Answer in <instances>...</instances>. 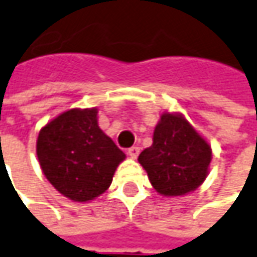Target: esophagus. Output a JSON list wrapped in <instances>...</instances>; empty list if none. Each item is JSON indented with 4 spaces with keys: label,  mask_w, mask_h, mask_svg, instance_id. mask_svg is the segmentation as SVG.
Here are the masks:
<instances>
[{
    "label": "esophagus",
    "mask_w": 257,
    "mask_h": 257,
    "mask_svg": "<svg viewBox=\"0 0 257 257\" xmlns=\"http://www.w3.org/2000/svg\"><path fill=\"white\" fill-rule=\"evenodd\" d=\"M139 152H141V149H139L138 146H132V148H129L128 149V155L132 159H136L138 158V155H139Z\"/></svg>",
    "instance_id": "1"
}]
</instances>
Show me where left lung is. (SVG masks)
<instances>
[{"mask_svg":"<svg viewBox=\"0 0 257 257\" xmlns=\"http://www.w3.org/2000/svg\"><path fill=\"white\" fill-rule=\"evenodd\" d=\"M212 152L180 114L166 112L153 132V143L139 155L153 188L167 197L184 195L201 186L208 174Z\"/></svg>","mask_w":257,"mask_h":257,"instance_id":"1","label":"left lung"}]
</instances>
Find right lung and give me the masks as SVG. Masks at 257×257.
<instances>
[{
	"instance_id": "1",
	"label": "right lung",
	"mask_w": 257,
	"mask_h": 257,
	"mask_svg": "<svg viewBox=\"0 0 257 257\" xmlns=\"http://www.w3.org/2000/svg\"><path fill=\"white\" fill-rule=\"evenodd\" d=\"M36 153L50 184L73 201L85 202L111 186L125 153L98 126L97 109H70L41 129Z\"/></svg>"
}]
</instances>
